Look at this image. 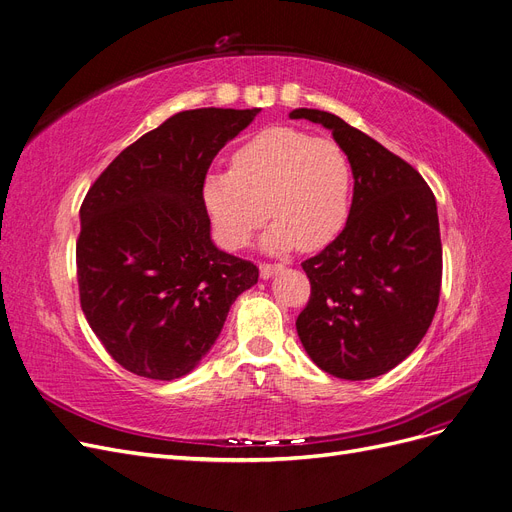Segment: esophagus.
Returning <instances> with one entry per match:
<instances>
[{
	"label": "esophagus",
	"instance_id": "esophagus-1",
	"mask_svg": "<svg viewBox=\"0 0 512 512\" xmlns=\"http://www.w3.org/2000/svg\"><path fill=\"white\" fill-rule=\"evenodd\" d=\"M279 271H283L281 264H260V277L262 279H271Z\"/></svg>",
	"mask_w": 512,
	"mask_h": 512
}]
</instances>
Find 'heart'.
<instances>
[{
    "label": "heart",
    "mask_w": 512,
    "mask_h": 512,
    "mask_svg": "<svg viewBox=\"0 0 512 512\" xmlns=\"http://www.w3.org/2000/svg\"><path fill=\"white\" fill-rule=\"evenodd\" d=\"M353 168L340 145L296 128H269L233 153L231 170H212L201 199L216 239L243 248L269 218L260 237L267 254L298 245L313 252L330 243L351 212Z\"/></svg>",
    "instance_id": "heart-1"
}]
</instances>
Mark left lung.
Instances as JSON below:
<instances>
[{
	"label": "left lung",
	"mask_w": 512,
	"mask_h": 512,
	"mask_svg": "<svg viewBox=\"0 0 512 512\" xmlns=\"http://www.w3.org/2000/svg\"><path fill=\"white\" fill-rule=\"evenodd\" d=\"M330 130L353 168L342 233L302 262L311 298L296 319L306 355L342 380H370L410 355L441 290L437 201L424 178L380 142L319 109H294Z\"/></svg>",
	"instance_id": "1"
}]
</instances>
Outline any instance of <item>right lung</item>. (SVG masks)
<instances>
[{
    "mask_svg": "<svg viewBox=\"0 0 512 512\" xmlns=\"http://www.w3.org/2000/svg\"><path fill=\"white\" fill-rule=\"evenodd\" d=\"M260 109L180 111L121 151L79 210V300L107 353L151 380L210 353L256 264L218 250L201 199L218 151Z\"/></svg>",
    "mask_w": 512,
    "mask_h": 512,
    "instance_id": "add662e5",
    "label": "right lung"
}]
</instances>
